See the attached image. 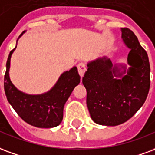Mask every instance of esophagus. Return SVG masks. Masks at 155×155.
<instances>
[{"label":"esophagus","mask_w":155,"mask_h":155,"mask_svg":"<svg viewBox=\"0 0 155 155\" xmlns=\"http://www.w3.org/2000/svg\"><path fill=\"white\" fill-rule=\"evenodd\" d=\"M78 73H79V75H80V77H81V78H82V77H83V75H84V73H85V72H86L85 64H82V63L79 64L78 65Z\"/></svg>","instance_id":"34e87169"}]
</instances>
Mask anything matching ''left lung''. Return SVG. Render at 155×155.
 Segmentation results:
<instances>
[{
    "label": "left lung",
    "instance_id": "1",
    "mask_svg": "<svg viewBox=\"0 0 155 155\" xmlns=\"http://www.w3.org/2000/svg\"><path fill=\"white\" fill-rule=\"evenodd\" d=\"M121 38L130 49L128 70L125 65L113 64L104 56L89 62L82 78L89 113L98 125L115 126L127 121L143 106L150 91L147 53L128 28H121Z\"/></svg>",
    "mask_w": 155,
    "mask_h": 155
}]
</instances>
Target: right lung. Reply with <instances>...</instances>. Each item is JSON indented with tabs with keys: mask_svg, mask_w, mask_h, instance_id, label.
Segmentation results:
<instances>
[{
	"mask_svg": "<svg viewBox=\"0 0 155 155\" xmlns=\"http://www.w3.org/2000/svg\"><path fill=\"white\" fill-rule=\"evenodd\" d=\"M25 32V30L21 33L18 39ZM15 48L16 46L8 56L4 78V88L9 103L21 119L33 126L39 128L58 126L62 122L64 107L67 100L80 82L81 78L77 67L62 73L55 85L47 92L39 95L26 94L15 87L9 76L11 58Z\"/></svg>",
	"mask_w": 155,
	"mask_h": 155,
	"instance_id": "1",
	"label": "right lung"
}]
</instances>
